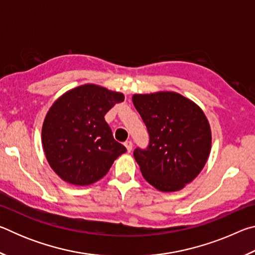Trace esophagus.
<instances>
[{"label":"esophagus","instance_id":"esophagus-1","mask_svg":"<svg viewBox=\"0 0 255 255\" xmlns=\"http://www.w3.org/2000/svg\"><path fill=\"white\" fill-rule=\"evenodd\" d=\"M125 146H126V148H127V150L129 153L131 152V149H132V141L131 140H127V141H125Z\"/></svg>","mask_w":255,"mask_h":255}]
</instances>
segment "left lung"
I'll list each match as a JSON object with an SVG mask.
<instances>
[{
  "label": "left lung",
  "mask_w": 255,
  "mask_h": 255,
  "mask_svg": "<svg viewBox=\"0 0 255 255\" xmlns=\"http://www.w3.org/2000/svg\"><path fill=\"white\" fill-rule=\"evenodd\" d=\"M132 102L149 135L147 147L133 150L141 174L159 191L181 190L209 156L211 131L204 111L175 92L135 94Z\"/></svg>",
  "instance_id": "obj_1"
}]
</instances>
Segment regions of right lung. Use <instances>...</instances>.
Returning <instances> with one entry per match:
<instances>
[{
    "mask_svg": "<svg viewBox=\"0 0 255 255\" xmlns=\"http://www.w3.org/2000/svg\"><path fill=\"white\" fill-rule=\"evenodd\" d=\"M124 94L85 84L56 100L42 125V147L60 179L89 185L103 178L127 149L112 136L105 116Z\"/></svg>",
    "mask_w": 255,
    "mask_h": 255,
    "instance_id": "obj_1",
    "label": "right lung"
}]
</instances>
